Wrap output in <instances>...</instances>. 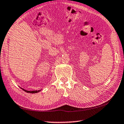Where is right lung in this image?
Here are the masks:
<instances>
[{"instance_id":"add662e5","label":"right lung","mask_w":124,"mask_h":124,"mask_svg":"<svg viewBox=\"0 0 124 124\" xmlns=\"http://www.w3.org/2000/svg\"><path fill=\"white\" fill-rule=\"evenodd\" d=\"M21 89H23V90H24L25 92H27V93H37V92H39L41 91V90H38V91H26V90H24V89H23V88H21Z\"/></svg>"}]
</instances>
